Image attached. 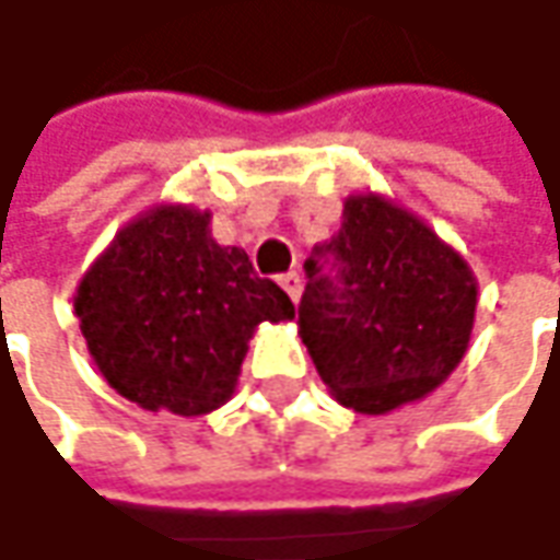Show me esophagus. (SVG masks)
Returning <instances> with one entry per match:
<instances>
[{"instance_id": "esophagus-1", "label": "esophagus", "mask_w": 560, "mask_h": 560, "mask_svg": "<svg viewBox=\"0 0 560 560\" xmlns=\"http://www.w3.org/2000/svg\"><path fill=\"white\" fill-rule=\"evenodd\" d=\"M281 288L288 291V298L300 303V294H303V281H300L298 272H288V276H281Z\"/></svg>"}]
</instances>
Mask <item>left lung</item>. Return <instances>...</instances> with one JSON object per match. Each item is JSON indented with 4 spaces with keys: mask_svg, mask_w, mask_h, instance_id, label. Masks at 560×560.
I'll list each match as a JSON object with an SVG mask.
<instances>
[{
    "mask_svg": "<svg viewBox=\"0 0 560 560\" xmlns=\"http://www.w3.org/2000/svg\"><path fill=\"white\" fill-rule=\"evenodd\" d=\"M306 276L300 338L328 394L353 412L387 415L431 396L468 353L474 269L387 195L353 191Z\"/></svg>",
    "mask_w": 560,
    "mask_h": 560,
    "instance_id": "8db88e82",
    "label": "left lung"
}]
</instances>
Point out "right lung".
I'll return each mask as SVG.
<instances>
[{"label": "right lung", "mask_w": 560, "mask_h": 560, "mask_svg": "<svg viewBox=\"0 0 560 560\" xmlns=\"http://www.w3.org/2000/svg\"><path fill=\"white\" fill-rule=\"evenodd\" d=\"M210 210L161 201L117 229L89 262L73 316L107 384L145 412L183 418L225 406L262 322L294 303L242 247L210 235Z\"/></svg>", "instance_id": "obj_1"}]
</instances>
